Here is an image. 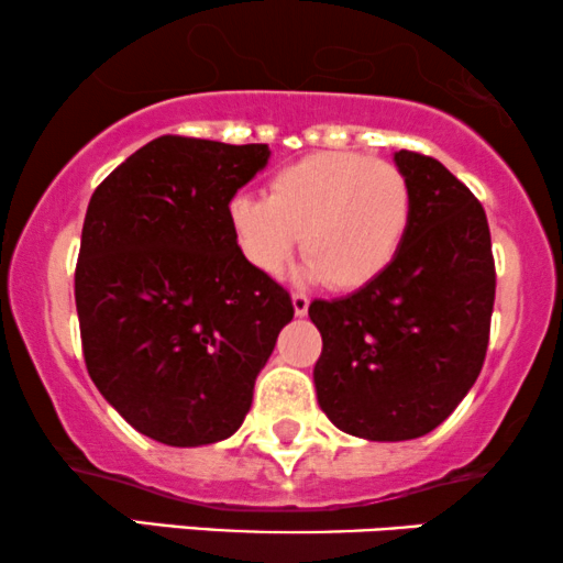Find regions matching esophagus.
Returning a JSON list of instances; mask_svg holds the SVG:
<instances>
[{
	"instance_id": "obj_1",
	"label": "esophagus",
	"mask_w": 563,
	"mask_h": 563,
	"mask_svg": "<svg viewBox=\"0 0 563 563\" xmlns=\"http://www.w3.org/2000/svg\"><path fill=\"white\" fill-rule=\"evenodd\" d=\"M294 311H296V317H306V311H309V296L294 294Z\"/></svg>"
}]
</instances>
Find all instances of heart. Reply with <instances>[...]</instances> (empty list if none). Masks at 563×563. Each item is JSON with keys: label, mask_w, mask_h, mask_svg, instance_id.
<instances>
[{"label": "heart", "mask_w": 563, "mask_h": 563, "mask_svg": "<svg viewBox=\"0 0 563 563\" xmlns=\"http://www.w3.org/2000/svg\"><path fill=\"white\" fill-rule=\"evenodd\" d=\"M412 189L395 163L327 151L280 168L267 197L239 195L229 225L244 260L280 275L303 233V277L358 290L387 273L408 239Z\"/></svg>", "instance_id": "b5f03b06"}]
</instances>
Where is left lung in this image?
I'll list each match as a JSON object with an SVG mask.
<instances>
[{"label": "left lung", "mask_w": 563, "mask_h": 563, "mask_svg": "<svg viewBox=\"0 0 563 563\" xmlns=\"http://www.w3.org/2000/svg\"><path fill=\"white\" fill-rule=\"evenodd\" d=\"M412 189L408 239L387 273L311 301L322 332L319 408L368 441L418 439L471 393L486 361L496 269L483 205L429 155L395 153Z\"/></svg>", "instance_id": "left-lung-1"}]
</instances>
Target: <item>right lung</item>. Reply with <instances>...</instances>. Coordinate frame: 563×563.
<instances>
[{"label": "right lung", "mask_w": 563, "mask_h": 563, "mask_svg": "<svg viewBox=\"0 0 563 563\" xmlns=\"http://www.w3.org/2000/svg\"><path fill=\"white\" fill-rule=\"evenodd\" d=\"M267 145L163 137L92 191L75 269L82 355L132 429L168 446L229 439L294 319L288 290L244 260L233 195Z\"/></svg>", "instance_id": "right-lung-1"}]
</instances>
